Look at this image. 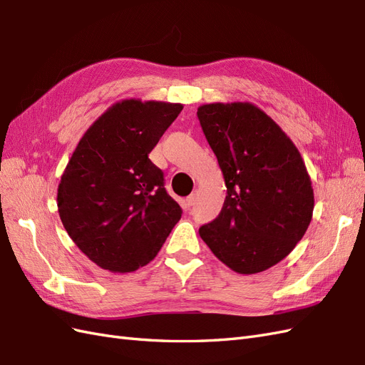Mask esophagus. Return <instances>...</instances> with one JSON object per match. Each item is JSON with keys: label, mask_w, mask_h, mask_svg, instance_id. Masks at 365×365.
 I'll list each match as a JSON object with an SVG mask.
<instances>
[{"label": "esophagus", "mask_w": 365, "mask_h": 365, "mask_svg": "<svg viewBox=\"0 0 365 365\" xmlns=\"http://www.w3.org/2000/svg\"><path fill=\"white\" fill-rule=\"evenodd\" d=\"M195 199H197V197H195V194H191V195H188V197H186V206H194L195 205Z\"/></svg>", "instance_id": "34e87169"}]
</instances>
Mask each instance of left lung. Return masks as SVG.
Here are the masks:
<instances>
[{
    "instance_id": "left-lung-1",
    "label": "left lung",
    "mask_w": 365,
    "mask_h": 365,
    "mask_svg": "<svg viewBox=\"0 0 365 365\" xmlns=\"http://www.w3.org/2000/svg\"><path fill=\"white\" fill-rule=\"evenodd\" d=\"M197 116L227 192L220 214L199 234L234 272H263L294 251L310 225L315 199L304 160L251 102L205 103Z\"/></svg>"
}]
</instances>
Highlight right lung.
Listing matches in <instances>:
<instances>
[{"label":"right lung","instance_id":"add662e5","mask_svg":"<svg viewBox=\"0 0 365 365\" xmlns=\"http://www.w3.org/2000/svg\"><path fill=\"white\" fill-rule=\"evenodd\" d=\"M182 110L163 101H119L73 151L58 185V212L71 240L99 267L125 274L148 264L180 220V206L148 154Z\"/></svg>","mask_w":365,"mask_h":365}]
</instances>
